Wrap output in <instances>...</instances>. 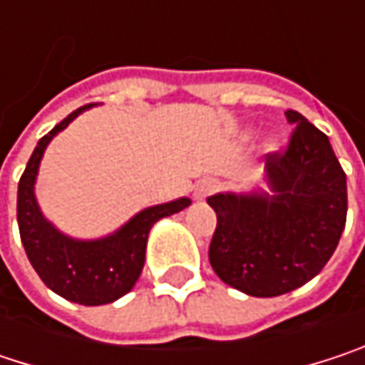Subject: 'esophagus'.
<instances>
[{"mask_svg": "<svg viewBox=\"0 0 365 365\" xmlns=\"http://www.w3.org/2000/svg\"><path fill=\"white\" fill-rule=\"evenodd\" d=\"M215 190H217V183L213 182V180H202V182L196 185L194 196H196L198 200H205V198H207V196H211Z\"/></svg>", "mask_w": 365, "mask_h": 365, "instance_id": "esophagus-1", "label": "esophagus"}]
</instances>
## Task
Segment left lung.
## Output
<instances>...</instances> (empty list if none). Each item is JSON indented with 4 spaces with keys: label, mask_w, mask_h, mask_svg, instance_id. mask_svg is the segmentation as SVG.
I'll list each match as a JSON object with an SVG mask.
<instances>
[{
    "label": "left lung",
    "mask_w": 365,
    "mask_h": 365,
    "mask_svg": "<svg viewBox=\"0 0 365 365\" xmlns=\"http://www.w3.org/2000/svg\"><path fill=\"white\" fill-rule=\"evenodd\" d=\"M287 145L266 154L268 194H215L209 262L217 277L250 296L287 294L328 264L346 224V175L326 133L302 113Z\"/></svg>",
    "instance_id": "left-lung-1"
}]
</instances>
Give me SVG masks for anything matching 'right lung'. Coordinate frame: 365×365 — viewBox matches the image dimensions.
<instances>
[{"mask_svg": "<svg viewBox=\"0 0 365 365\" xmlns=\"http://www.w3.org/2000/svg\"><path fill=\"white\" fill-rule=\"evenodd\" d=\"M91 106L71 111L37 141L25 173L21 175L16 200L21 241L39 279L54 294L84 307L110 304L130 292L145 262L150 228L160 217L173 215L190 205V198H180L167 205L150 207L135 215L122 230L101 241H73L52 228L39 213L34 196L37 167L48 141Z\"/></svg>", "mask_w": 365, "mask_h": 365, "instance_id": "add662e5", "label": "right lung"}]
</instances>
